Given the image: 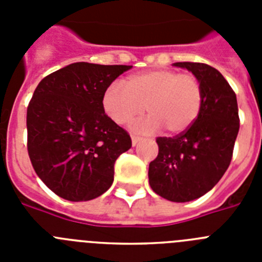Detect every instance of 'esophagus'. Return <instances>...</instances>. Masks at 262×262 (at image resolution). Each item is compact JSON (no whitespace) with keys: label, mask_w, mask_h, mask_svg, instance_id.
I'll list each match as a JSON object with an SVG mask.
<instances>
[{"label":"esophagus","mask_w":262,"mask_h":262,"mask_svg":"<svg viewBox=\"0 0 262 262\" xmlns=\"http://www.w3.org/2000/svg\"><path fill=\"white\" fill-rule=\"evenodd\" d=\"M142 136H138V135H131V140H133V145H136L138 144L140 140H142Z\"/></svg>","instance_id":"esophagus-1"}]
</instances>
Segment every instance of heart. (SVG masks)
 I'll return each mask as SVG.
<instances>
[{"label":"heart","mask_w":262,"mask_h":262,"mask_svg":"<svg viewBox=\"0 0 262 262\" xmlns=\"http://www.w3.org/2000/svg\"><path fill=\"white\" fill-rule=\"evenodd\" d=\"M203 105V88L191 73L172 69H155L129 76L123 86L113 84L105 90L102 106L117 124L124 126L149 115L140 124L143 129L165 128L170 135L185 133L191 127Z\"/></svg>","instance_id":"1"}]
</instances>
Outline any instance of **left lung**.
Masks as SVG:
<instances>
[{
    "mask_svg": "<svg viewBox=\"0 0 262 262\" xmlns=\"http://www.w3.org/2000/svg\"><path fill=\"white\" fill-rule=\"evenodd\" d=\"M191 72L203 88V105L189 129L157 138L159 155L149 163L152 190L172 202L205 195L219 182L232 159L240 127L236 94L217 69L203 62H174Z\"/></svg>",
    "mask_w": 262,
    "mask_h": 262,
    "instance_id": "8db88e82",
    "label": "left lung"
}]
</instances>
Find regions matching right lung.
<instances>
[{
    "instance_id": "right-lung-1",
    "label": "right lung",
    "mask_w": 262,
    "mask_h": 262,
    "mask_svg": "<svg viewBox=\"0 0 262 262\" xmlns=\"http://www.w3.org/2000/svg\"><path fill=\"white\" fill-rule=\"evenodd\" d=\"M133 66L73 62L39 82L27 107V151L38 177L72 202L94 200L114 181L131 138L105 114L102 97Z\"/></svg>"
}]
</instances>
